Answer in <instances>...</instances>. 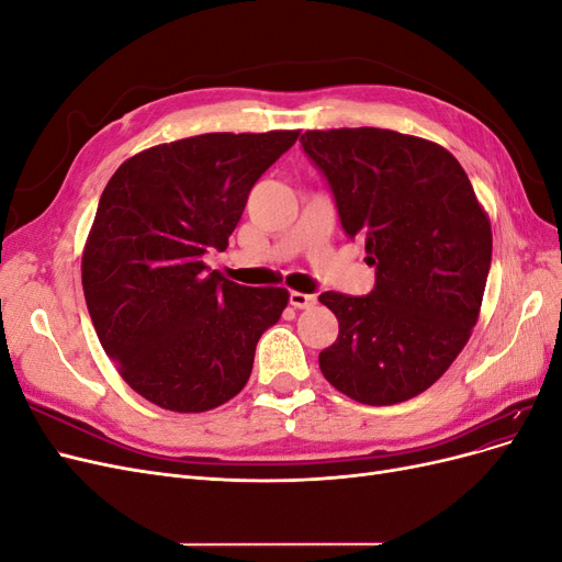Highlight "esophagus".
Returning a JSON list of instances; mask_svg holds the SVG:
<instances>
[{
	"instance_id": "34e87169",
	"label": "esophagus",
	"mask_w": 562,
	"mask_h": 562,
	"mask_svg": "<svg viewBox=\"0 0 562 562\" xmlns=\"http://www.w3.org/2000/svg\"><path fill=\"white\" fill-rule=\"evenodd\" d=\"M291 304H293L295 310H310V307H314V304H316V295L293 291L291 293Z\"/></svg>"
}]
</instances>
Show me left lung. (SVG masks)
<instances>
[{
	"mask_svg": "<svg viewBox=\"0 0 562 562\" xmlns=\"http://www.w3.org/2000/svg\"><path fill=\"white\" fill-rule=\"evenodd\" d=\"M300 143L378 267L370 295H318L339 323L318 353L323 378L366 405L411 401L452 366L481 316L490 217L438 143L372 126L307 131Z\"/></svg>",
	"mask_w": 562,
	"mask_h": 562,
	"instance_id": "1",
	"label": "left lung"
}]
</instances>
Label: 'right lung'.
Masks as SVG:
<instances>
[{"mask_svg": "<svg viewBox=\"0 0 562 562\" xmlns=\"http://www.w3.org/2000/svg\"><path fill=\"white\" fill-rule=\"evenodd\" d=\"M300 131L203 133L138 151L100 196L81 285L124 382L164 411L206 413L246 386L255 347L291 293L209 271L252 184Z\"/></svg>", "mask_w": 562, "mask_h": 562, "instance_id": "right-lung-1", "label": "right lung"}]
</instances>
